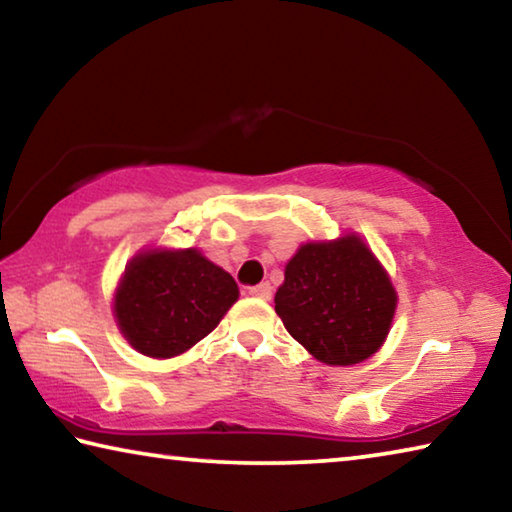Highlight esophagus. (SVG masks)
<instances>
[{
    "label": "esophagus",
    "instance_id": "esophagus-1",
    "mask_svg": "<svg viewBox=\"0 0 512 512\" xmlns=\"http://www.w3.org/2000/svg\"><path fill=\"white\" fill-rule=\"evenodd\" d=\"M248 293L253 298H259V300H271L273 289H271V284H268V282H262V284H257V287H250Z\"/></svg>",
    "mask_w": 512,
    "mask_h": 512
}]
</instances>
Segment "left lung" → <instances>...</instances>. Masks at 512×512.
<instances>
[{
    "instance_id": "left-lung-1",
    "label": "left lung",
    "mask_w": 512,
    "mask_h": 512,
    "mask_svg": "<svg viewBox=\"0 0 512 512\" xmlns=\"http://www.w3.org/2000/svg\"><path fill=\"white\" fill-rule=\"evenodd\" d=\"M397 293L357 235L311 241L284 268L275 311L287 332L327 366H352L386 341Z\"/></svg>"
}]
</instances>
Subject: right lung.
<instances>
[{"mask_svg": "<svg viewBox=\"0 0 512 512\" xmlns=\"http://www.w3.org/2000/svg\"><path fill=\"white\" fill-rule=\"evenodd\" d=\"M237 298L232 275L201 250L155 248L128 262L115 293V318L137 352L171 359L205 339Z\"/></svg>", "mask_w": 512, "mask_h": 512, "instance_id": "obj_1", "label": "right lung"}]
</instances>
